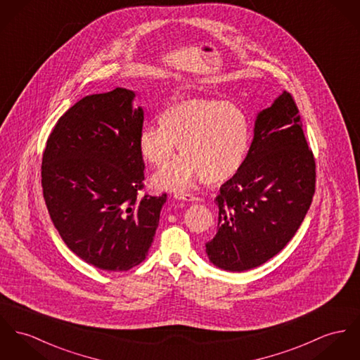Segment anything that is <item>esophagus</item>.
Segmentation results:
<instances>
[{
	"label": "esophagus",
	"mask_w": 360,
	"mask_h": 360,
	"mask_svg": "<svg viewBox=\"0 0 360 360\" xmlns=\"http://www.w3.org/2000/svg\"><path fill=\"white\" fill-rule=\"evenodd\" d=\"M175 198L185 200V201H195L197 200V197H194L193 194L191 193H175Z\"/></svg>",
	"instance_id": "obj_1"
}]
</instances>
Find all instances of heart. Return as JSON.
Here are the masks:
<instances>
[{
  "instance_id": "obj_1",
  "label": "heart",
  "mask_w": 360,
  "mask_h": 360,
  "mask_svg": "<svg viewBox=\"0 0 360 360\" xmlns=\"http://www.w3.org/2000/svg\"><path fill=\"white\" fill-rule=\"evenodd\" d=\"M248 116L237 104L212 97L179 98L139 133V148L145 162L165 168L179 150L172 166L155 175L158 188L185 191L202 179L218 185L233 178L248 153Z\"/></svg>"
}]
</instances>
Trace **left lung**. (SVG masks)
Segmentation results:
<instances>
[{"mask_svg": "<svg viewBox=\"0 0 360 360\" xmlns=\"http://www.w3.org/2000/svg\"><path fill=\"white\" fill-rule=\"evenodd\" d=\"M315 176L299 108L283 91L257 115L244 165L215 198L218 233L205 244L210 260L240 273L276 256L304 221Z\"/></svg>", "mask_w": 360, "mask_h": 360, "instance_id": "left-lung-1", "label": "left lung"}]
</instances>
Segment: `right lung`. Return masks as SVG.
Returning a JSON list of instances; mask_svg holds the SVG:
<instances>
[{
  "mask_svg": "<svg viewBox=\"0 0 360 360\" xmlns=\"http://www.w3.org/2000/svg\"><path fill=\"white\" fill-rule=\"evenodd\" d=\"M116 87L86 96L56 123L42 156L44 198L60 237L86 263L127 271L145 260L167 194L139 195L142 108Z\"/></svg>",
  "mask_w": 360,
  "mask_h": 360,
  "instance_id": "add662e5",
  "label": "right lung"
}]
</instances>
